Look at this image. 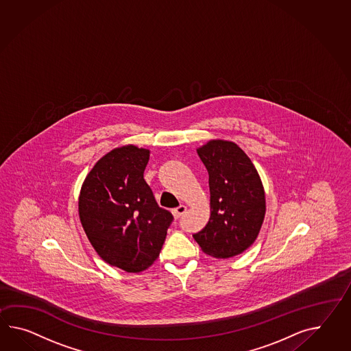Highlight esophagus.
<instances>
[{"instance_id":"1","label":"esophagus","mask_w":351,"mask_h":351,"mask_svg":"<svg viewBox=\"0 0 351 351\" xmlns=\"http://www.w3.org/2000/svg\"><path fill=\"white\" fill-rule=\"evenodd\" d=\"M185 212H186V206L181 204V206H178V208H175V209L172 210V214H173V217H175V218H180V217H181L182 214L185 213Z\"/></svg>"}]
</instances>
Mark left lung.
I'll return each instance as SVG.
<instances>
[{
  "instance_id": "8db88e82",
  "label": "left lung",
  "mask_w": 351,
  "mask_h": 351,
  "mask_svg": "<svg viewBox=\"0 0 351 351\" xmlns=\"http://www.w3.org/2000/svg\"><path fill=\"white\" fill-rule=\"evenodd\" d=\"M209 173L210 218L193 234L206 255L228 258L256 239L265 217V191L257 170L239 145L213 139L197 149Z\"/></svg>"
}]
</instances>
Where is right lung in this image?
<instances>
[{"instance_id":"1","label":"right lung","mask_w":351,"mask_h":351,"mask_svg":"<svg viewBox=\"0 0 351 351\" xmlns=\"http://www.w3.org/2000/svg\"><path fill=\"white\" fill-rule=\"evenodd\" d=\"M149 151L124 145L95 163L78 197L80 221L99 256L139 273L160 255L173 217L143 179Z\"/></svg>"}]
</instances>
